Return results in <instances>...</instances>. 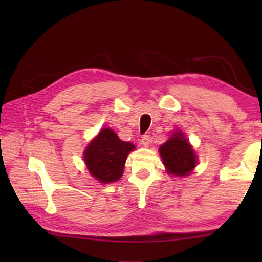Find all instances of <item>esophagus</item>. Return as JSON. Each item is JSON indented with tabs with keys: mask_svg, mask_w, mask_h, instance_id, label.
Masks as SVG:
<instances>
[{
	"mask_svg": "<svg viewBox=\"0 0 262 262\" xmlns=\"http://www.w3.org/2000/svg\"><path fill=\"white\" fill-rule=\"evenodd\" d=\"M148 143H149V135H147V134L143 135L142 140H141V144H143L144 146H146V145H148Z\"/></svg>",
	"mask_w": 262,
	"mask_h": 262,
	"instance_id": "1",
	"label": "esophagus"
}]
</instances>
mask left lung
<instances>
[{"instance_id":"obj_1","label":"left lung","mask_w":262,"mask_h":262,"mask_svg":"<svg viewBox=\"0 0 262 262\" xmlns=\"http://www.w3.org/2000/svg\"><path fill=\"white\" fill-rule=\"evenodd\" d=\"M160 154L170 174L187 176L197 163L196 154L181 132H176L160 147Z\"/></svg>"}]
</instances>
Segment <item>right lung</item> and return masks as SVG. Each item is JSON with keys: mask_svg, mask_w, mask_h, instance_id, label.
I'll use <instances>...</instances> for the list:
<instances>
[{"mask_svg": "<svg viewBox=\"0 0 262 262\" xmlns=\"http://www.w3.org/2000/svg\"><path fill=\"white\" fill-rule=\"evenodd\" d=\"M134 148L132 143L120 141L114 130L104 128L85 149L88 170L102 183L117 181L122 176L128 153Z\"/></svg>", "mask_w": 262, "mask_h": 262, "instance_id": "1", "label": "right lung"}]
</instances>
